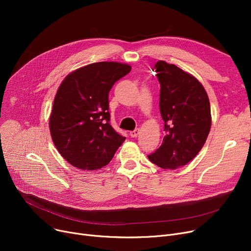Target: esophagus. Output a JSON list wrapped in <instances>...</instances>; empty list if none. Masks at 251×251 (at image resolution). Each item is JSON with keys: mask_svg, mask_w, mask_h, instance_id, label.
Here are the masks:
<instances>
[{"mask_svg": "<svg viewBox=\"0 0 251 251\" xmlns=\"http://www.w3.org/2000/svg\"><path fill=\"white\" fill-rule=\"evenodd\" d=\"M138 134H139V129L138 128H136L133 131H130V136L131 137H136Z\"/></svg>", "mask_w": 251, "mask_h": 251, "instance_id": "1", "label": "esophagus"}]
</instances>
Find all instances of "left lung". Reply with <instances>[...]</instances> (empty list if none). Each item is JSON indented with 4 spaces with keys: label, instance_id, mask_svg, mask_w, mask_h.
<instances>
[{
    "label": "left lung",
    "instance_id": "left-lung-1",
    "mask_svg": "<svg viewBox=\"0 0 251 251\" xmlns=\"http://www.w3.org/2000/svg\"><path fill=\"white\" fill-rule=\"evenodd\" d=\"M154 68L166 136L148 156L157 167L174 170L193 160L205 143L212 125L209 100L202 84L176 65L159 61Z\"/></svg>",
    "mask_w": 251,
    "mask_h": 251
}]
</instances>
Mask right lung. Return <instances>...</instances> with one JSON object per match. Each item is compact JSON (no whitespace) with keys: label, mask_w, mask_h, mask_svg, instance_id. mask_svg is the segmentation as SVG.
Wrapping results in <instances>:
<instances>
[{"label":"right lung","mask_w":251,"mask_h":251,"mask_svg":"<svg viewBox=\"0 0 251 251\" xmlns=\"http://www.w3.org/2000/svg\"><path fill=\"white\" fill-rule=\"evenodd\" d=\"M131 66L92 63L67 75L50 117L51 139L64 159L81 170L108 165L126 139L110 125L109 92Z\"/></svg>","instance_id":"obj_1"}]
</instances>
